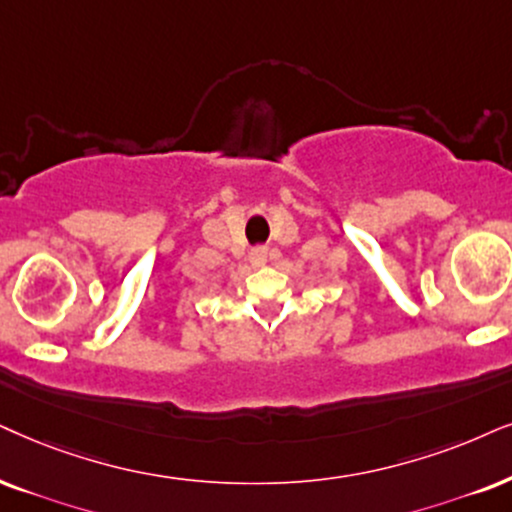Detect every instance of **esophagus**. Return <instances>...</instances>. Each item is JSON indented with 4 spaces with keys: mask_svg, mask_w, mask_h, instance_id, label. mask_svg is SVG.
Instances as JSON below:
<instances>
[{
    "mask_svg": "<svg viewBox=\"0 0 512 512\" xmlns=\"http://www.w3.org/2000/svg\"><path fill=\"white\" fill-rule=\"evenodd\" d=\"M269 260V248H264V245H260V248H255L250 252V262L252 267H264Z\"/></svg>",
    "mask_w": 512,
    "mask_h": 512,
    "instance_id": "34e87169",
    "label": "esophagus"
}]
</instances>
